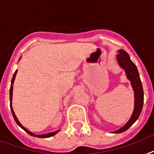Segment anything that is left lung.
Instances as JSON below:
<instances>
[{"instance_id":"1","label":"left lung","mask_w":154,"mask_h":154,"mask_svg":"<svg viewBox=\"0 0 154 154\" xmlns=\"http://www.w3.org/2000/svg\"><path fill=\"white\" fill-rule=\"evenodd\" d=\"M116 59L119 63V65L125 70L127 77L131 81L132 88L134 92V108L130 120H128V123L124 127H122L120 129L114 131V133H122V132L128 130L139 117L143 106L144 93H143V85H142V82H141L136 65L131 60L130 57L128 53L123 49H120L119 50V53L116 56Z\"/></svg>"}]
</instances>
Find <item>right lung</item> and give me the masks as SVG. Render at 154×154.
I'll use <instances>...</instances> for the list:
<instances>
[{"mask_svg": "<svg viewBox=\"0 0 154 154\" xmlns=\"http://www.w3.org/2000/svg\"><path fill=\"white\" fill-rule=\"evenodd\" d=\"M16 73H17V70H16V72H15V73H14L13 76H12V79H11V86H10V91H9V95H10V108H11V113H12V116H13L14 120H16V124H17L18 125L20 126V128H22V129H23V130L25 131H26V133H28V134H30V135H31V136L37 137V138H49V137L53 136L54 134H57V132H59L60 130L57 131H55V132H50V133H48V134H34V133H32V132H31V131H30L27 130L26 128H24L22 124H20V121L18 120L17 117H16V115H15V112H14V111H13L12 106H11V100H12V91H13V86H12V85H13V83H14V80H15V78H16Z\"/></svg>", "mask_w": 154, "mask_h": 154, "instance_id": "add662e5", "label": "right lung"}]
</instances>
